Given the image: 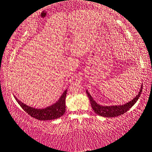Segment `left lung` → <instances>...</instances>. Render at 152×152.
I'll use <instances>...</instances> for the list:
<instances>
[{
	"label": "left lung",
	"mask_w": 152,
	"mask_h": 152,
	"mask_svg": "<svg viewBox=\"0 0 152 152\" xmlns=\"http://www.w3.org/2000/svg\"><path fill=\"white\" fill-rule=\"evenodd\" d=\"M142 90H143V85H141V86L139 94L134 99L132 100H130V102H126L124 104H122V105H101V104H99L95 101L94 99L92 97V96L90 94V93L88 92V90H86V93H87L88 96L90 99L92 108L96 113L100 116L104 117V118H113V117H117L122 115V114L129 110L136 103V102L139 99L140 96L141 94Z\"/></svg>",
	"instance_id": "1"
}]
</instances>
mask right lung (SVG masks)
Wrapping results in <instances>:
<instances>
[{"mask_svg": "<svg viewBox=\"0 0 152 152\" xmlns=\"http://www.w3.org/2000/svg\"><path fill=\"white\" fill-rule=\"evenodd\" d=\"M66 92L67 89L64 90L60 99L55 103L42 109L34 108V107L27 105L21 100H18L15 96L14 97L21 107L32 118H34L39 120H52L59 118L64 114L66 111L65 100H66Z\"/></svg>", "mask_w": 152, "mask_h": 152, "instance_id": "right-lung-1", "label": "right lung"}]
</instances>
